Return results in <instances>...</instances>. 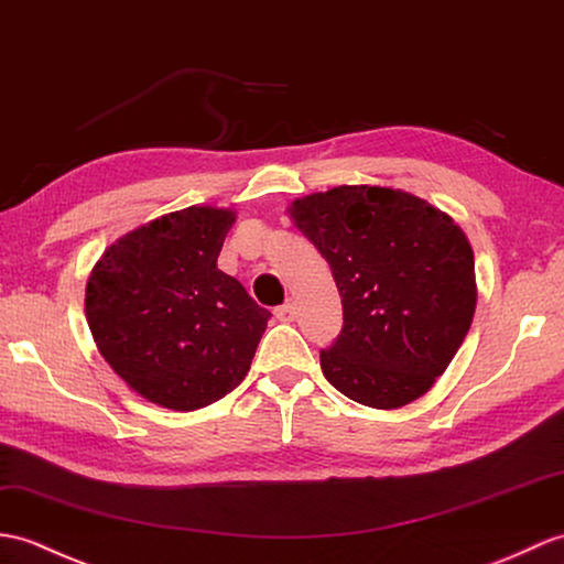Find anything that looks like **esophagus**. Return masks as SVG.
Returning <instances> with one entry per match:
<instances>
[{"label": "esophagus", "mask_w": 564, "mask_h": 564, "mask_svg": "<svg viewBox=\"0 0 564 564\" xmlns=\"http://www.w3.org/2000/svg\"><path fill=\"white\" fill-rule=\"evenodd\" d=\"M273 314H276V319H279V322L288 324V322H293V319H295V307H293L291 303H288V305L276 307V312H273Z\"/></svg>", "instance_id": "1"}]
</instances>
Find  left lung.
<instances>
[{"instance_id": "left-lung-1", "label": "left lung", "mask_w": 564, "mask_h": 564, "mask_svg": "<svg viewBox=\"0 0 564 564\" xmlns=\"http://www.w3.org/2000/svg\"><path fill=\"white\" fill-rule=\"evenodd\" d=\"M288 214L341 295L344 329L319 352L324 377L382 411L427 394L476 312L474 250L459 223L421 196L377 185L300 196Z\"/></svg>"}]
</instances>
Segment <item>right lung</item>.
Masks as SVG:
<instances>
[{
    "mask_svg": "<svg viewBox=\"0 0 564 564\" xmlns=\"http://www.w3.org/2000/svg\"><path fill=\"white\" fill-rule=\"evenodd\" d=\"M235 218L218 206L165 214L115 240L90 269L88 329L143 401L196 411L250 372L271 314L216 264Z\"/></svg>",
    "mask_w": 564,
    "mask_h": 564,
    "instance_id": "1",
    "label": "right lung"
}]
</instances>
